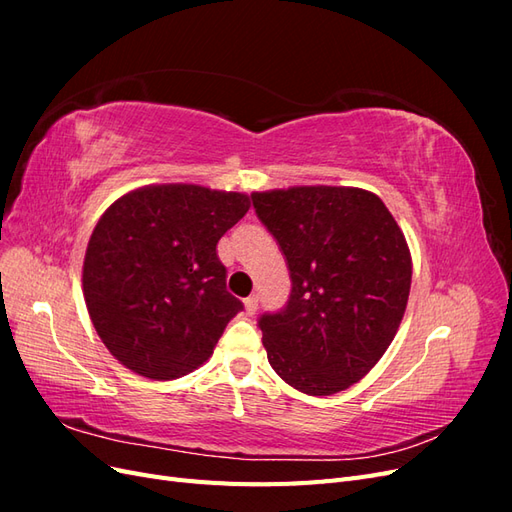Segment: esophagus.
<instances>
[{"label":"esophagus","mask_w":512,"mask_h":512,"mask_svg":"<svg viewBox=\"0 0 512 512\" xmlns=\"http://www.w3.org/2000/svg\"><path fill=\"white\" fill-rule=\"evenodd\" d=\"M256 309H258V297H256V294H252V297L245 299V312L252 316V314L256 312Z\"/></svg>","instance_id":"esophagus-1"}]
</instances>
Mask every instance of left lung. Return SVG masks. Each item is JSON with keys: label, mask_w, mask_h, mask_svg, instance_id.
Masks as SVG:
<instances>
[{"label": "left lung", "mask_w": 512, "mask_h": 512, "mask_svg": "<svg viewBox=\"0 0 512 512\" xmlns=\"http://www.w3.org/2000/svg\"><path fill=\"white\" fill-rule=\"evenodd\" d=\"M280 243L292 290L258 327L275 374L307 395H333L374 367L404 318L412 258L382 200L361 188L301 185L254 192Z\"/></svg>", "instance_id": "8db88e82"}]
</instances>
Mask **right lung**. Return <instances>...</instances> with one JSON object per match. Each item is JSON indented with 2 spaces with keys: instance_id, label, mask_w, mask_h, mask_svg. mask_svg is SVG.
<instances>
[{
  "instance_id": "1",
  "label": "right lung",
  "mask_w": 512,
  "mask_h": 512,
  "mask_svg": "<svg viewBox=\"0 0 512 512\" xmlns=\"http://www.w3.org/2000/svg\"><path fill=\"white\" fill-rule=\"evenodd\" d=\"M250 196L192 183L145 185L104 211L85 252L83 294L115 359L151 380L190 374L243 303L215 245Z\"/></svg>"
}]
</instances>
